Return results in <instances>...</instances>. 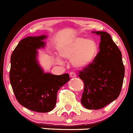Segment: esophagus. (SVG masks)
Wrapping results in <instances>:
<instances>
[{"label": "esophagus", "mask_w": 133, "mask_h": 133, "mask_svg": "<svg viewBox=\"0 0 133 133\" xmlns=\"http://www.w3.org/2000/svg\"><path fill=\"white\" fill-rule=\"evenodd\" d=\"M69 75H70V77H76V74H75V73H73V72H71V73H69Z\"/></svg>", "instance_id": "1"}]
</instances>
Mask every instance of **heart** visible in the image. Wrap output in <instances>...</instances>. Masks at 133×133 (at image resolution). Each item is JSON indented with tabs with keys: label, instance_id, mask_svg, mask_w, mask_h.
<instances>
[{
	"label": "heart",
	"instance_id": "obj_1",
	"mask_svg": "<svg viewBox=\"0 0 133 133\" xmlns=\"http://www.w3.org/2000/svg\"><path fill=\"white\" fill-rule=\"evenodd\" d=\"M97 50V43L93 38L75 36L62 42L58 49V54L64 59H71L73 67L84 69L93 63ZM56 61L62 63L59 58H57Z\"/></svg>",
	"mask_w": 133,
	"mask_h": 133
}]
</instances>
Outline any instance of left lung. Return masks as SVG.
I'll list each match as a JSON object with an SVG mask.
<instances>
[{
    "instance_id": "8db88e82",
    "label": "left lung",
    "mask_w": 133,
    "mask_h": 133,
    "mask_svg": "<svg viewBox=\"0 0 133 133\" xmlns=\"http://www.w3.org/2000/svg\"><path fill=\"white\" fill-rule=\"evenodd\" d=\"M100 36L99 51L95 60L79 77L84 82L82 104L87 109L97 110L116 99L120 94L124 77L122 53L110 34L104 31H93Z\"/></svg>"
}]
</instances>
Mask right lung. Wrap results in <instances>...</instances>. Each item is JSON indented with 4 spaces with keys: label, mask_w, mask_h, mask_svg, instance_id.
<instances>
[{
    "label": "right lung",
    "mask_w": 133,
    "mask_h": 133,
    "mask_svg": "<svg viewBox=\"0 0 133 133\" xmlns=\"http://www.w3.org/2000/svg\"><path fill=\"white\" fill-rule=\"evenodd\" d=\"M46 36H29L21 40L11 56L9 79L16 98L24 107L38 112L54 109L58 90L69 75L44 73L37 60L38 51L45 46Z\"/></svg>",
    "instance_id": "add662e5"
}]
</instances>
